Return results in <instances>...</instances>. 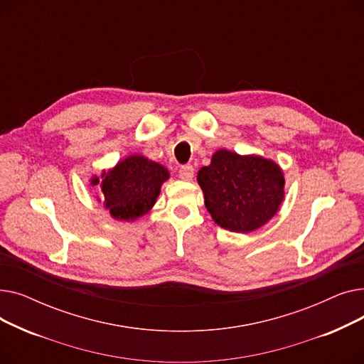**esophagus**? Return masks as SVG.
<instances>
[{
  "instance_id": "1",
  "label": "esophagus",
  "mask_w": 364,
  "mask_h": 364,
  "mask_svg": "<svg viewBox=\"0 0 364 364\" xmlns=\"http://www.w3.org/2000/svg\"><path fill=\"white\" fill-rule=\"evenodd\" d=\"M193 176H195V168H193L192 165H190V164L183 165V166L180 168V171H178V177H180L181 180H184V181L193 180Z\"/></svg>"
}]
</instances>
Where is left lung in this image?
Returning <instances> with one entry per match:
<instances>
[{
	"instance_id": "left-lung-1",
	"label": "left lung",
	"mask_w": 364,
	"mask_h": 364,
	"mask_svg": "<svg viewBox=\"0 0 364 364\" xmlns=\"http://www.w3.org/2000/svg\"><path fill=\"white\" fill-rule=\"evenodd\" d=\"M205 206L225 230L250 233L272 220L284 198L282 168L272 159L217 150L198 172Z\"/></svg>"
}]
</instances>
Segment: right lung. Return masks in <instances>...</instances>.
I'll return each mask as SVG.
<instances>
[{"label": "right lung", "mask_w": 364, "mask_h": 364, "mask_svg": "<svg viewBox=\"0 0 364 364\" xmlns=\"http://www.w3.org/2000/svg\"><path fill=\"white\" fill-rule=\"evenodd\" d=\"M168 178L169 172L164 165L132 155L103 171L100 177L94 176L91 186L100 187V200L114 220L134 221L156 203L161 186Z\"/></svg>", "instance_id": "obj_1"}]
</instances>
